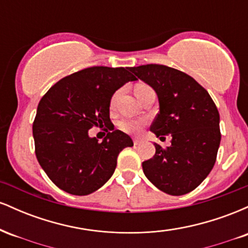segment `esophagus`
<instances>
[{
  "label": "esophagus",
  "mask_w": 248,
  "mask_h": 248,
  "mask_svg": "<svg viewBox=\"0 0 248 248\" xmlns=\"http://www.w3.org/2000/svg\"><path fill=\"white\" fill-rule=\"evenodd\" d=\"M142 143V140H140V139H134V144L135 146H139V144Z\"/></svg>",
  "instance_id": "1"
}]
</instances>
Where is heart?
Segmentation results:
<instances>
[{
  "label": "heart",
  "mask_w": 248,
  "mask_h": 248,
  "mask_svg": "<svg viewBox=\"0 0 248 248\" xmlns=\"http://www.w3.org/2000/svg\"><path fill=\"white\" fill-rule=\"evenodd\" d=\"M144 88H148L147 85H143V84L138 85L135 88L136 96H138L139 93H140L141 91H143ZM118 94H119L118 92L114 93V95L112 96V100H110V105L115 104L116 98H118ZM144 124H146V121L141 120V119H122L121 121H119L118 126L122 130V132H124V133L139 134L142 130V128H143Z\"/></svg>",
  "instance_id": "obj_1"
}]
</instances>
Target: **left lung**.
<instances>
[{"label": "left lung", "instance_id": "1", "mask_svg": "<svg viewBox=\"0 0 248 248\" xmlns=\"http://www.w3.org/2000/svg\"><path fill=\"white\" fill-rule=\"evenodd\" d=\"M130 71L157 94L160 112L150 130L157 138L172 136L170 147L155 143V155L142 163L144 175L168 195H186L216 163L221 138L217 107L205 88L182 71L158 64Z\"/></svg>", "mask_w": 248, "mask_h": 248}]
</instances>
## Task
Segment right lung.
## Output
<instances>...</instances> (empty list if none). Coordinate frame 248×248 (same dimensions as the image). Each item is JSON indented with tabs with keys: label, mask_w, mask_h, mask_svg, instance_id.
<instances>
[{
	"label": "right lung",
	"mask_w": 248,
	"mask_h": 248,
	"mask_svg": "<svg viewBox=\"0 0 248 248\" xmlns=\"http://www.w3.org/2000/svg\"><path fill=\"white\" fill-rule=\"evenodd\" d=\"M129 67L93 66L65 77L45 93L32 124L35 153L59 189L76 196L96 191L112 177L118 155L133 147L113 124L109 105L116 90L136 80ZM108 127L102 142L88 136L92 126Z\"/></svg>",
	"instance_id": "1"
}]
</instances>
